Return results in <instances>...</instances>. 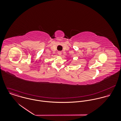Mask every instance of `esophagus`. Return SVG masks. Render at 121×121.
<instances>
[{"label":"esophagus","instance_id":"1","mask_svg":"<svg viewBox=\"0 0 121 121\" xmlns=\"http://www.w3.org/2000/svg\"><path fill=\"white\" fill-rule=\"evenodd\" d=\"M58 54L59 55H60L61 54V52L59 51V52H58Z\"/></svg>","mask_w":121,"mask_h":121}]
</instances>
